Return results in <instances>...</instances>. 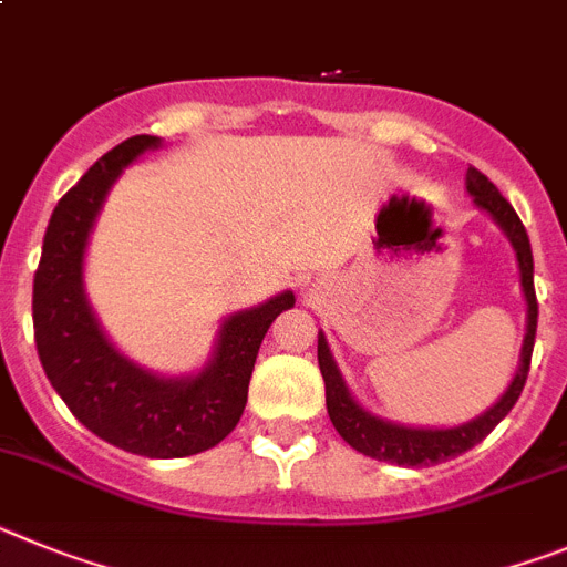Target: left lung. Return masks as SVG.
<instances>
[{
    "label": "left lung",
    "mask_w": 567,
    "mask_h": 567,
    "mask_svg": "<svg viewBox=\"0 0 567 567\" xmlns=\"http://www.w3.org/2000/svg\"><path fill=\"white\" fill-rule=\"evenodd\" d=\"M465 188L467 194L474 196V205L494 219L502 228V234L508 236V243L516 250V262H519V277H522V293L528 302V324H525V339H522V353H519V368L516 377L511 379L508 391L502 393L499 400L480 413L476 420L462 422L456 427H408L400 422H388L373 416L371 411L359 405L351 396L348 385H344L342 373H339L333 353L328 348V339L319 331V371L324 379V405H328V416H331L333 427L339 431L344 442L357 447L359 454L371 456L379 462H393V465H408V467H422V465H436L451 456H460L480 445L505 416L511 408L519 400L525 379H528L530 368V353H534V339H536V317H539V305H536V290H534V254H530L528 234L525 225L519 223L516 210L511 208V202L496 190L494 182L488 176L467 167L465 174Z\"/></svg>",
    "instance_id": "1"
}]
</instances>
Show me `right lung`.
Wrapping results in <instances>:
<instances>
[{"instance_id":"add662e5","label":"right lung","mask_w":567,"mask_h":567,"mask_svg":"<svg viewBox=\"0 0 567 567\" xmlns=\"http://www.w3.org/2000/svg\"><path fill=\"white\" fill-rule=\"evenodd\" d=\"M151 147H159V136L125 140L53 208L33 277V337L53 391L87 431L131 454L176 460L202 454L234 431L259 344L297 299L285 290L225 319L214 357L194 377H159L113 348L85 297V248L122 167Z\"/></svg>"}]
</instances>
